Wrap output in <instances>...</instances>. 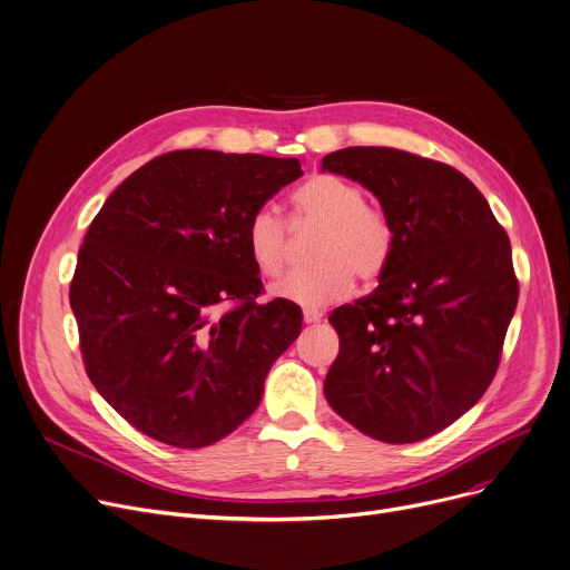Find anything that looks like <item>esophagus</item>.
Here are the masks:
<instances>
[{"label": "esophagus", "instance_id": "obj_1", "mask_svg": "<svg viewBox=\"0 0 570 570\" xmlns=\"http://www.w3.org/2000/svg\"><path fill=\"white\" fill-rule=\"evenodd\" d=\"M320 317H322V311H317V308H304V322H306V324L320 322Z\"/></svg>", "mask_w": 570, "mask_h": 570}]
</instances>
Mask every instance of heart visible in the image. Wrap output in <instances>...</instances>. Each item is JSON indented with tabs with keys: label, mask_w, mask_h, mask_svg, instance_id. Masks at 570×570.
<instances>
[{
	"label": "heart",
	"mask_w": 570,
	"mask_h": 570,
	"mask_svg": "<svg viewBox=\"0 0 570 570\" xmlns=\"http://www.w3.org/2000/svg\"><path fill=\"white\" fill-rule=\"evenodd\" d=\"M292 225H317L311 266L294 271L271 287L278 299L322 308L343 299L352 278L373 283L385 274L394 253L387 215L364 202L362 187L347 178L317 174L292 195ZM246 246L257 271L278 278L289 259L287 225L276 210L257 208L246 227Z\"/></svg>",
	"instance_id": "b5f03b06"
}]
</instances>
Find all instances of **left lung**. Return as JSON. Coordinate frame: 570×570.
<instances>
[{"mask_svg": "<svg viewBox=\"0 0 570 570\" xmlns=\"http://www.w3.org/2000/svg\"><path fill=\"white\" fill-rule=\"evenodd\" d=\"M322 171L371 189L394 227L381 285L330 315L341 350L324 396L366 436L417 443L494 381L520 294L508 234L480 189L443 161L352 146L324 157Z\"/></svg>", "mask_w": 570, "mask_h": 570, "instance_id": "1", "label": "left lung"}]
</instances>
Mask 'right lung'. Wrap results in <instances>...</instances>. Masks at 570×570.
Segmentation results:
<instances>
[{"label": "right lung", "mask_w": 570, "mask_h": 570, "mask_svg": "<svg viewBox=\"0 0 570 570\" xmlns=\"http://www.w3.org/2000/svg\"><path fill=\"white\" fill-rule=\"evenodd\" d=\"M294 157L174 150L116 187L78 250L69 304L97 392L146 436L206 448L246 422L302 308L259 304L250 215Z\"/></svg>", "instance_id": "1"}]
</instances>
